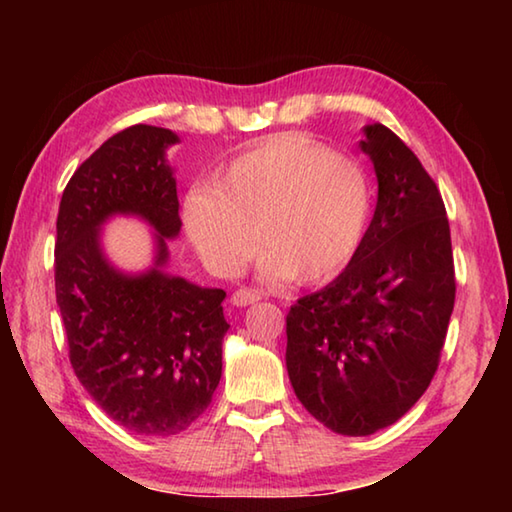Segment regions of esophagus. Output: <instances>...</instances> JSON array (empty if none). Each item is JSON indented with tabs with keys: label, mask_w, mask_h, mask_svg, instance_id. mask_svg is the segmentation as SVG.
I'll list each match as a JSON object with an SVG mask.
<instances>
[{
	"label": "esophagus",
	"mask_w": 512,
	"mask_h": 512,
	"mask_svg": "<svg viewBox=\"0 0 512 512\" xmlns=\"http://www.w3.org/2000/svg\"><path fill=\"white\" fill-rule=\"evenodd\" d=\"M264 298L262 291H255V289H239L232 293V305L235 307H248V305H255V302H259Z\"/></svg>",
	"instance_id": "obj_1"
}]
</instances>
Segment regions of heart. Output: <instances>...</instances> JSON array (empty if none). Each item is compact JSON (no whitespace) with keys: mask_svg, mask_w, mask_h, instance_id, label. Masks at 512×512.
Returning <instances> with one entry per match:
<instances>
[{"mask_svg":"<svg viewBox=\"0 0 512 512\" xmlns=\"http://www.w3.org/2000/svg\"><path fill=\"white\" fill-rule=\"evenodd\" d=\"M370 214L366 167L300 135L271 137L237 155L183 207L187 235L216 275H239L257 244L262 277L300 284L348 266Z\"/></svg>","mask_w":512,"mask_h":512,"instance_id":"1","label":"heart"}]
</instances>
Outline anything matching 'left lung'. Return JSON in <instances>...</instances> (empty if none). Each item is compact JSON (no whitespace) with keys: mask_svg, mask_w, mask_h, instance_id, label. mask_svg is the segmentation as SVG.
Listing matches in <instances>:
<instances>
[{"mask_svg":"<svg viewBox=\"0 0 512 512\" xmlns=\"http://www.w3.org/2000/svg\"><path fill=\"white\" fill-rule=\"evenodd\" d=\"M377 207L345 271L287 314V370L302 406L341 436L391 427L427 391L454 311L443 196L384 124L363 128Z\"/></svg>","mask_w":512,"mask_h":512,"instance_id":"obj_1","label":"left lung"}]
</instances>
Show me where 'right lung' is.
<instances>
[{
    "label": "right lung",
    "instance_id": "right-lung-1",
    "mask_svg": "<svg viewBox=\"0 0 512 512\" xmlns=\"http://www.w3.org/2000/svg\"><path fill=\"white\" fill-rule=\"evenodd\" d=\"M169 128L135 124L85 160L60 198L56 302L69 361L85 391L121 427L176 436L201 418L221 379L228 332L223 289L169 275L167 239L180 232ZM140 215L156 230L154 266L121 274L100 248L110 215Z\"/></svg>",
    "mask_w": 512,
    "mask_h": 512
}]
</instances>
